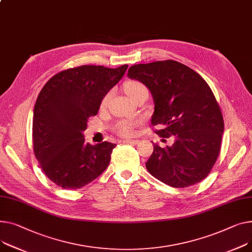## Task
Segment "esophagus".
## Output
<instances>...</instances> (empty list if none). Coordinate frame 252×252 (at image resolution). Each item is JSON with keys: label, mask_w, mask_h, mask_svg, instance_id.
Listing matches in <instances>:
<instances>
[{"label": "esophagus", "mask_w": 252, "mask_h": 252, "mask_svg": "<svg viewBox=\"0 0 252 252\" xmlns=\"http://www.w3.org/2000/svg\"><path fill=\"white\" fill-rule=\"evenodd\" d=\"M123 143H126V144H130V145H137V144H139V140H124Z\"/></svg>", "instance_id": "1"}]
</instances>
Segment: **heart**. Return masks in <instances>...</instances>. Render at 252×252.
Wrapping results in <instances>:
<instances>
[{
	"instance_id": "1",
	"label": "heart",
	"mask_w": 252,
	"mask_h": 252,
	"mask_svg": "<svg viewBox=\"0 0 252 252\" xmlns=\"http://www.w3.org/2000/svg\"><path fill=\"white\" fill-rule=\"evenodd\" d=\"M146 87L143 85V84L139 81H127L125 84V91L126 93V95L132 99L136 95H138L140 92H142L143 90H145ZM107 98L108 95H106L102 102H101V106H104L107 102ZM138 126L137 122H133V121H122L117 123L114 126H113V130L119 133L121 136H125V137H128L131 136L135 133L136 130V126Z\"/></svg>"
}]
</instances>
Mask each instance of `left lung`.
<instances>
[{
	"mask_svg": "<svg viewBox=\"0 0 252 252\" xmlns=\"http://www.w3.org/2000/svg\"><path fill=\"white\" fill-rule=\"evenodd\" d=\"M127 77L142 82L153 96L152 126L174 144L154 151L147 170L172 188L183 189L205 179L220 154L223 115L208 83L176 61L133 64Z\"/></svg>",
	"mask_w": 252,
	"mask_h": 252,
	"instance_id": "left-lung-1",
	"label": "left lung"
}]
</instances>
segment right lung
<instances>
[{
	"instance_id": "add662e5",
	"label": "right lung",
	"mask_w": 252,
	"mask_h": 252,
	"mask_svg": "<svg viewBox=\"0 0 252 252\" xmlns=\"http://www.w3.org/2000/svg\"><path fill=\"white\" fill-rule=\"evenodd\" d=\"M127 66L86 64L64 70L50 78L38 94L33 110V150L44 174L60 188L81 189L107 168L116 145L86 144L83 131Z\"/></svg>"
}]
</instances>
